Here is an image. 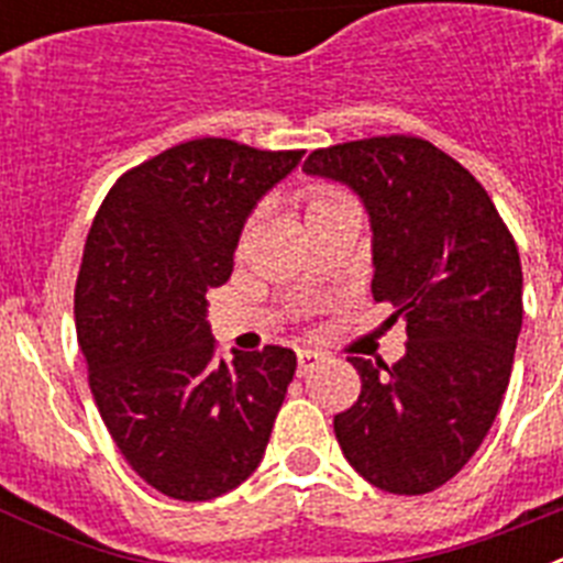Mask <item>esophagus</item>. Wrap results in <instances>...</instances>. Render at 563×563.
<instances>
[{
	"mask_svg": "<svg viewBox=\"0 0 563 563\" xmlns=\"http://www.w3.org/2000/svg\"><path fill=\"white\" fill-rule=\"evenodd\" d=\"M324 361V355L316 350H298V375H307V372L316 366V363Z\"/></svg>",
	"mask_w": 563,
	"mask_h": 563,
	"instance_id": "esophagus-1",
	"label": "esophagus"
}]
</instances>
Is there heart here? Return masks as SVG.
Wrapping results in <instances>:
<instances>
[{
    "mask_svg": "<svg viewBox=\"0 0 563 563\" xmlns=\"http://www.w3.org/2000/svg\"><path fill=\"white\" fill-rule=\"evenodd\" d=\"M301 202H305L307 217H312V213H321V211H327V208L343 206V202H346V197H343V194H338L335 188L321 186V183H312V186H307L305 191H301Z\"/></svg>",
    "mask_w": 563,
    "mask_h": 563,
    "instance_id": "obj_1",
    "label": "heart"
}]
</instances>
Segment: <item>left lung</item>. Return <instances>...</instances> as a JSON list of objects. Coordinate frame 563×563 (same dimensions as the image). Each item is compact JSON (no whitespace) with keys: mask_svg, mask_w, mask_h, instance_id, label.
Instances as JSON below:
<instances>
[{"mask_svg":"<svg viewBox=\"0 0 563 563\" xmlns=\"http://www.w3.org/2000/svg\"><path fill=\"white\" fill-rule=\"evenodd\" d=\"M310 177L343 183L372 225V296L406 321V355L361 375L335 437L357 474L400 496L456 476L499 415L521 332V262L474 174L409 134L316 148Z\"/></svg>","mask_w":563,"mask_h":563,"instance_id":"left-lung-1","label":"left lung"}]
</instances>
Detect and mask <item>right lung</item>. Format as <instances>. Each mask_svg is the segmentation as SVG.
Returning a JSON list of instances; mask_svg holds the SVG:
<instances>
[{"label": "right lung", "instance_id": "obj_1", "mask_svg": "<svg viewBox=\"0 0 563 563\" xmlns=\"http://www.w3.org/2000/svg\"><path fill=\"white\" fill-rule=\"evenodd\" d=\"M305 152L200 137L107 194L76 285L78 346L103 426L143 482L208 501L247 479L296 375V352L217 355L206 292L225 285L256 202Z\"/></svg>", "mask_w": 563, "mask_h": 563}]
</instances>
